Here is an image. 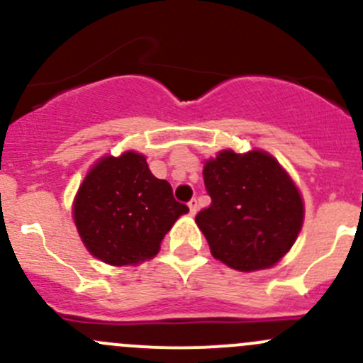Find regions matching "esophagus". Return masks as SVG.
I'll list each match as a JSON object with an SVG mask.
<instances>
[{
  "label": "esophagus",
  "mask_w": 363,
  "mask_h": 363,
  "mask_svg": "<svg viewBox=\"0 0 363 363\" xmlns=\"http://www.w3.org/2000/svg\"><path fill=\"white\" fill-rule=\"evenodd\" d=\"M188 207H189V212H191V214H195V212L199 211V202H196V199H191V200H189Z\"/></svg>",
  "instance_id": "esophagus-1"
}]
</instances>
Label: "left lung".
Returning a JSON list of instances; mask_svg holds the SVG:
<instances>
[{"instance_id": "1", "label": "left lung", "mask_w": 363, "mask_h": 363, "mask_svg": "<svg viewBox=\"0 0 363 363\" xmlns=\"http://www.w3.org/2000/svg\"><path fill=\"white\" fill-rule=\"evenodd\" d=\"M211 205L196 214L212 256L240 272L279 262L302 228L303 203L270 155L223 151L203 167Z\"/></svg>"}]
</instances>
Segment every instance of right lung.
Wrapping results in <instances>:
<instances>
[{"label":"right lung","mask_w":363,"mask_h":363,"mask_svg":"<svg viewBox=\"0 0 363 363\" xmlns=\"http://www.w3.org/2000/svg\"><path fill=\"white\" fill-rule=\"evenodd\" d=\"M188 211L144 156L130 151L94 164L77 193L73 219L91 255L119 267L158 255L164 233Z\"/></svg>","instance_id":"1"}]
</instances>
